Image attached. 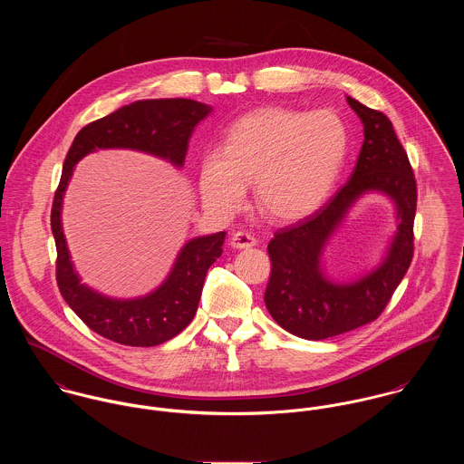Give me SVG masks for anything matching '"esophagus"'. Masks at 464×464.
Returning <instances> with one entry per match:
<instances>
[{
  "instance_id": "34e87169",
  "label": "esophagus",
  "mask_w": 464,
  "mask_h": 464,
  "mask_svg": "<svg viewBox=\"0 0 464 464\" xmlns=\"http://www.w3.org/2000/svg\"><path fill=\"white\" fill-rule=\"evenodd\" d=\"M230 245H232L234 248H237V250H243V248H252V246H256V245H257V239H256L250 232L241 230V232L232 234Z\"/></svg>"
}]
</instances>
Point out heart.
Wrapping results in <instances>:
<instances>
[{"mask_svg":"<svg viewBox=\"0 0 464 464\" xmlns=\"http://www.w3.org/2000/svg\"><path fill=\"white\" fill-rule=\"evenodd\" d=\"M346 153L348 130L335 112L259 109L225 130L219 150L199 157V197L214 212H234L252 182L266 219L295 223L329 198Z\"/></svg>","mask_w":464,"mask_h":464,"instance_id":"b5f03b06","label":"heart"}]
</instances>
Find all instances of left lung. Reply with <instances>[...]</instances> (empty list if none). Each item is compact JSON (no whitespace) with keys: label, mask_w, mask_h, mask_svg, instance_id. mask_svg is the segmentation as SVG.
I'll list each match as a JSON object with an SVG mask.
<instances>
[{"label":"left lung","mask_w":464,"mask_h":464,"mask_svg":"<svg viewBox=\"0 0 464 464\" xmlns=\"http://www.w3.org/2000/svg\"><path fill=\"white\" fill-rule=\"evenodd\" d=\"M361 118L364 140L348 182L311 216L273 234L265 302L287 332L318 341L359 329L381 316L412 261L416 180L392 121L346 96ZM382 192L398 207V232L383 263L353 283L337 285L323 273V250L353 203Z\"/></svg>","instance_id":"obj_1"}]
</instances>
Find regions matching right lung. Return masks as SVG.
I'll return each instance as SVG.
<instances>
[{
  "mask_svg": "<svg viewBox=\"0 0 464 464\" xmlns=\"http://www.w3.org/2000/svg\"><path fill=\"white\" fill-rule=\"evenodd\" d=\"M212 109L186 98L140 100L96 120L76 133L52 205L57 246V284L74 314L91 331L127 346H157L184 331L195 318L207 269L221 256L225 232L195 237L180 250L168 278L150 295L118 300L80 282L67 250L61 212L74 164L87 153L129 148L182 168L195 127Z\"/></svg>",
  "mask_w": 464,
  "mask_h": 464,
  "instance_id": "obj_1",
  "label": "right lung"
}]
</instances>
